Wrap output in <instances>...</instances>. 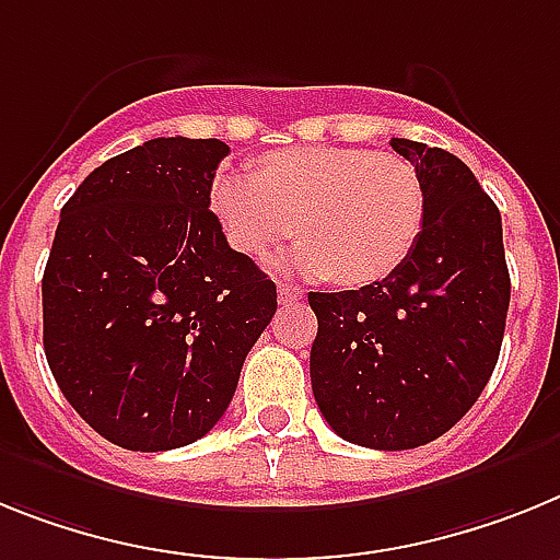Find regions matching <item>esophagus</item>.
<instances>
[{
	"label": "esophagus",
	"instance_id": "obj_1",
	"mask_svg": "<svg viewBox=\"0 0 560 560\" xmlns=\"http://www.w3.org/2000/svg\"><path fill=\"white\" fill-rule=\"evenodd\" d=\"M276 293H279L281 304H287V301H299L301 295H304L299 287H293V284H279V287H276Z\"/></svg>",
	"mask_w": 560,
	"mask_h": 560
}]
</instances>
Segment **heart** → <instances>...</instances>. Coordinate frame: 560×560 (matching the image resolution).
I'll use <instances>...</instances> for the list:
<instances>
[{"mask_svg": "<svg viewBox=\"0 0 560 560\" xmlns=\"http://www.w3.org/2000/svg\"><path fill=\"white\" fill-rule=\"evenodd\" d=\"M208 202L233 250L259 259L299 231L293 265L347 287L400 270L425 225L415 165L358 145L281 149L261 158L259 174L222 168Z\"/></svg>", "mask_w": 560, "mask_h": 560, "instance_id": "obj_1", "label": "heart"}]
</instances>
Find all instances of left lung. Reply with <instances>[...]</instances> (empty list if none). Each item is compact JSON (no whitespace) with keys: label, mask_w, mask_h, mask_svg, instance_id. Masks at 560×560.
I'll list each match as a JSON object with an SVG mask.
<instances>
[{"label":"left lung","mask_w":560,"mask_h":560,"mask_svg":"<svg viewBox=\"0 0 560 560\" xmlns=\"http://www.w3.org/2000/svg\"><path fill=\"white\" fill-rule=\"evenodd\" d=\"M425 191V225L383 281L310 293L318 335L310 381L324 420L347 442L406 451L468 415L493 374L510 307L502 213L445 149L392 138Z\"/></svg>","instance_id":"left-lung-1"}]
</instances>
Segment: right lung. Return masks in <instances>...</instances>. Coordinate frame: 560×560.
Listing matches in <instances>:
<instances>
[{
	"label": "right lung",
	"instance_id": "add662e5",
	"mask_svg": "<svg viewBox=\"0 0 560 560\" xmlns=\"http://www.w3.org/2000/svg\"><path fill=\"white\" fill-rule=\"evenodd\" d=\"M228 152L217 138L145 140L61 208L42 279L47 363L126 451L206 436L276 315V284L228 245L208 202Z\"/></svg>",
	"mask_w": 560,
	"mask_h": 560
}]
</instances>
